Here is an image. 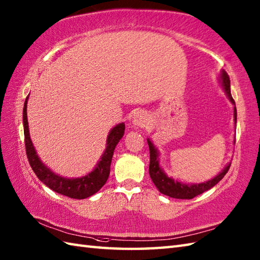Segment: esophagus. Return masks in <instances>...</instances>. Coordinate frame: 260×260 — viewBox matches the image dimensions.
<instances>
[{
  "label": "esophagus",
  "mask_w": 260,
  "mask_h": 260,
  "mask_svg": "<svg viewBox=\"0 0 260 260\" xmlns=\"http://www.w3.org/2000/svg\"><path fill=\"white\" fill-rule=\"evenodd\" d=\"M134 124L137 125V126H140V127L146 126V124H147V117H146V115L143 114V113L136 114L135 117H134Z\"/></svg>",
  "instance_id": "obj_1"
}]
</instances>
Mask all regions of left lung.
<instances>
[{"instance_id": "8db88e82", "label": "left lung", "mask_w": 260, "mask_h": 260, "mask_svg": "<svg viewBox=\"0 0 260 260\" xmlns=\"http://www.w3.org/2000/svg\"><path fill=\"white\" fill-rule=\"evenodd\" d=\"M221 80H222V86L224 88V91L227 92V95L230 99V102L235 105L234 107V117H235V124L237 123V109H236V103L234 101L233 96H231L230 92V79L227 73L222 71L221 74ZM148 147H150V169H148V172H150V176L153 181V183L158 189V191L171 198L174 199H193L194 197L201 194V193L208 191L211 189L215 184L218 183L220 180H222L223 176L227 174V172L230 169V164L222 170V172L218 174L215 178L212 180H209L208 182H204V183L200 184H183L181 182H178L173 180L172 178H169V176L163 172V170L159 168L158 163V153L155 147H154L153 143L147 140Z\"/></svg>"}]
</instances>
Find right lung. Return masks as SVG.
<instances>
[{
  "label": "right lung",
  "mask_w": 260,
  "mask_h": 260,
  "mask_svg": "<svg viewBox=\"0 0 260 260\" xmlns=\"http://www.w3.org/2000/svg\"><path fill=\"white\" fill-rule=\"evenodd\" d=\"M26 103L25 99L23 107V127H24V144L25 152L33 172L36 173L40 181H42L48 187H50L54 192L73 199H85L95 194L96 192L102 189L103 185L106 183L110 172V163H112L113 154L117 143L124 135L125 125L124 123L116 125L114 128L109 132L107 137L106 151L104 152L102 159L98 162L96 169L79 179H64L51 172L40 158L38 157L37 152L33 147V144L29 134V126H27L26 117Z\"/></svg>",
  "instance_id": "obj_1"
}]
</instances>
